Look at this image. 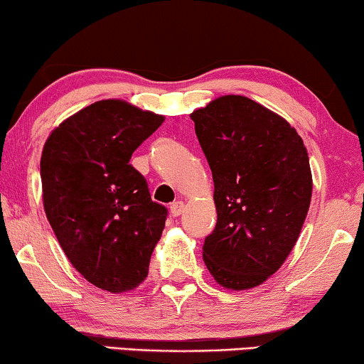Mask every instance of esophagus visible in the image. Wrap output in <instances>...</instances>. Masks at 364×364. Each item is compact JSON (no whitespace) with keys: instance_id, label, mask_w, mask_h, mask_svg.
Masks as SVG:
<instances>
[{"instance_id":"1","label":"esophagus","mask_w":364,"mask_h":364,"mask_svg":"<svg viewBox=\"0 0 364 364\" xmlns=\"http://www.w3.org/2000/svg\"><path fill=\"white\" fill-rule=\"evenodd\" d=\"M182 212H183V202H181V200L173 202L172 205H171V213H172V217H178V215H181Z\"/></svg>"}]
</instances>
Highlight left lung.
<instances>
[{
    "label": "left lung",
    "mask_w": 364,
    "mask_h": 364,
    "mask_svg": "<svg viewBox=\"0 0 364 364\" xmlns=\"http://www.w3.org/2000/svg\"><path fill=\"white\" fill-rule=\"evenodd\" d=\"M191 117L215 187L203 262L228 290L262 285L290 255L310 208L306 147L285 119L243 96L218 97Z\"/></svg>",
    "instance_id": "obj_1"
}]
</instances>
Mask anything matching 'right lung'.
Segmentation results:
<instances>
[{
    "instance_id": "right-lung-1",
    "label": "right lung",
    "mask_w": 364,
    "mask_h": 364,
    "mask_svg": "<svg viewBox=\"0 0 364 364\" xmlns=\"http://www.w3.org/2000/svg\"><path fill=\"white\" fill-rule=\"evenodd\" d=\"M164 117L119 99L68 117L44 144V212L73 267L94 287L122 293L141 285L166 225L129 161Z\"/></svg>"
}]
</instances>
